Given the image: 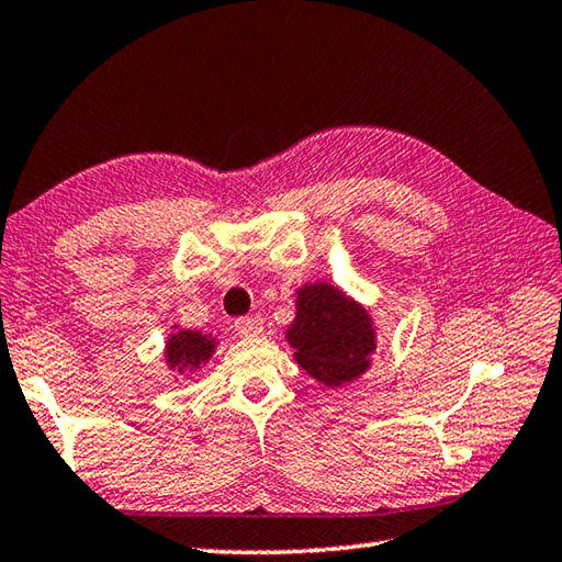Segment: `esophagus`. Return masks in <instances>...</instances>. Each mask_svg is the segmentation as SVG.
<instances>
[{
  "label": "esophagus",
  "instance_id": "esophagus-1",
  "mask_svg": "<svg viewBox=\"0 0 562 562\" xmlns=\"http://www.w3.org/2000/svg\"><path fill=\"white\" fill-rule=\"evenodd\" d=\"M236 331L240 336H260L262 334V318L260 316H240L236 318Z\"/></svg>",
  "mask_w": 562,
  "mask_h": 562
}]
</instances>
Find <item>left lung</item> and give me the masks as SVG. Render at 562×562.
<instances>
[{"label":"left lung","mask_w":562,"mask_h":562,"mask_svg":"<svg viewBox=\"0 0 562 562\" xmlns=\"http://www.w3.org/2000/svg\"><path fill=\"white\" fill-rule=\"evenodd\" d=\"M296 314L288 328L296 366L326 387L358 380L375 353V324L362 304L328 282L296 290Z\"/></svg>","instance_id":"left-lung-1"}]
</instances>
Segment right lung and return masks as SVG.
<instances>
[{
  "label": "right lung",
  "mask_w": 562,
  "mask_h": 562,
  "mask_svg": "<svg viewBox=\"0 0 562 562\" xmlns=\"http://www.w3.org/2000/svg\"><path fill=\"white\" fill-rule=\"evenodd\" d=\"M216 338L212 334L192 331V328H175L172 336L165 340V362L178 375L200 370L202 362L214 356Z\"/></svg>",
  "instance_id": "add662e5"
}]
</instances>
